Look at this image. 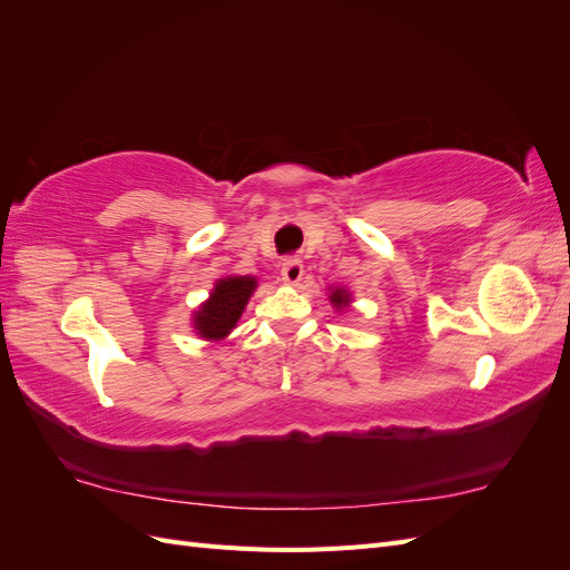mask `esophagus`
Instances as JSON below:
<instances>
[{"label": "esophagus", "mask_w": 570, "mask_h": 570, "mask_svg": "<svg viewBox=\"0 0 570 570\" xmlns=\"http://www.w3.org/2000/svg\"><path fill=\"white\" fill-rule=\"evenodd\" d=\"M304 275V266L299 258H285L281 266V278L285 285H297Z\"/></svg>", "instance_id": "esophagus-1"}]
</instances>
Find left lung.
Wrapping results in <instances>:
<instances>
[{"label":"left lung","instance_id":"obj_1","mask_svg":"<svg viewBox=\"0 0 570 570\" xmlns=\"http://www.w3.org/2000/svg\"><path fill=\"white\" fill-rule=\"evenodd\" d=\"M327 299H331L335 312H344V308L352 306V292L347 287H331Z\"/></svg>","mask_w":570,"mask_h":570}]
</instances>
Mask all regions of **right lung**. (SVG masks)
Segmentation results:
<instances>
[{"instance_id":"add662e5","label":"right lung","mask_w":570,"mask_h":570,"mask_svg":"<svg viewBox=\"0 0 570 570\" xmlns=\"http://www.w3.org/2000/svg\"><path fill=\"white\" fill-rule=\"evenodd\" d=\"M256 289L254 275H226L214 283L209 299L193 312L195 333L206 342L226 340Z\"/></svg>"}]
</instances>
